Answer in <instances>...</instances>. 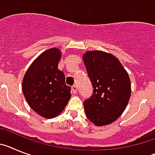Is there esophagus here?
Here are the masks:
<instances>
[{"label":"esophagus","mask_w":155,"mask_h":155,"mask_svg":"<svg viewBox=\"0 0 155 155\" xmlns=\"http://www.w3.org/2000/svg\"><path fill=\"white\" fill-rule=\"evenodd\" d=\"M72 94H77V87H76V85L72 86Z\"/></svg>","instance_id":"34e87169"}]
</instances>
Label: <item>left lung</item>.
<instances>
[{"label":"left lung","instance_id":"1","mask_svg":"<svg viewBox=\"0 0 155 155\" xmlns=\"http://www.w3.org/2000/svg\"><path fill=\"white\" fill-rule=\"evenodd\" d=\"M89 78L94 88L84 101L86 115L97 126L111 124L126 109L131 94L130 79L120 61L100 51L83 54Z\"/></svg>","mask_w":155,"mask_h":155}]
</instances>
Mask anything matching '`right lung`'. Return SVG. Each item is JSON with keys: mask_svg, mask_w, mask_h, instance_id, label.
Instances as JSON below:
<instances>
[{"mask_svg": "<svg viewBox=\"0 0 155 155\" xmlns=\"http://www.w3.org/2000/svg\"><path fill=\"white\" fill-rule=\"evenodd\" d=\"M60 58L57 48L46 51L32 63L23 78L22 91L29 105L46 118L58 115L71 97V87L58 68Z\"/></svg>", "mask_w": 155, "mask_h": 155, "instance_id": "obj_1", "label": "right lung"}]
</instances>
